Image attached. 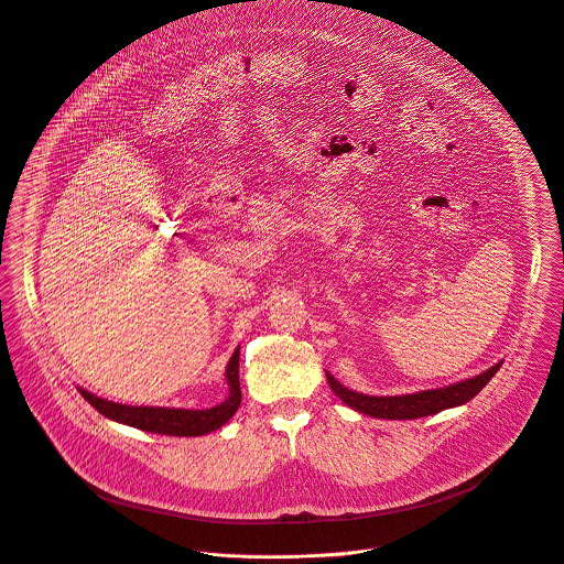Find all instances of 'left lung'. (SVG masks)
Here are the masks:
<instances>
[{
  "mask_svg": "<svg viewBox=\"0 0 564 564\" xmlns=\"http://www.w3.org/2000/svg\"><path fill=\"white\" fill-rule=\"evenodd\" d=\"M501 367V362H497L495 367H490L488 371H484L480 376L445 387V389H436V391H421V393H412V395H400V398H369V395H360L354 393L349 389H345L343 384H338L329 373H325L329 389L347 403L354 410L362 412V414H371V416H380V419H419V416H427V414H436L445 408H454L460 403H467L474 400L484 387L488 384V380L497 373V369Z\"/></svg>",
  "mask_w": 564,
  "mask_h": 564,
  "instance_id": "left-lung-1",
  "label": "left lung"
}]
</instances>
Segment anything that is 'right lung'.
Masks as SVG:
<instances>
[{"label": "right lung", "instance_id": "right-lung-1", "mask_svg": "<svg viewBox=\"0 0 564 564\" xmlns=\"http://www.w3.org/2000/svg\"><path fill=\"white\" fill-rule=\"evenodd\" d=\"M226 378L230 384L228 400L208 410H182V408H150V405H126V403L108 402L101 398L82 391L80 395L104 416L166 436H202L217 427H221L241 403V382H239V349L232 354Z\"/></svg>", "mask_w": 564, "mask_h": 564}]
</instances>
